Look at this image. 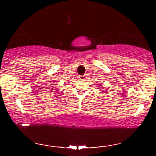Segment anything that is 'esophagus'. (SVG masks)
I'll use <instances>...</instances> for the list:
<instances>
[{
  "mask_svg": "<svg viewBox=\"0 0 156 156\" xmlns=\"http://www.w3.org/2000/svg\"><path fill=\"white\" fill-rule=\"evenodd\" d=\"M80 80H85V78H86V77H85V76H80Z\"/></svg>",
  "mask_w": 156,
  "mask_h": 156,
  "instance_id": "1",
  "label": "esophagus"
}]
</instances>
